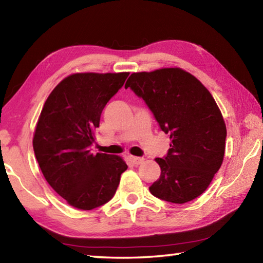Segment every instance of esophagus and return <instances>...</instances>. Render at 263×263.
I'll list each match as a JSON object with an SVG mask.
<instances>
[{
    "mask_svg": "<svg viewBox=\"0 0 263 263\" xmlns=\"http://www.w3.org/2000/svg\"><path fill=\"white\" fill-rule=\"evenodd\" d=\"M128 160L135 164V166H138V164H140L142 161H144V158H139V157H132V155H130L128 157Z\"/></svg>",
    "mask_w": 263,
    "mask_h": 263,
    "instance_id": "esophagus-1",
    "label": "esophagus"
}]
</instances>
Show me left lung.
Listing matches in <instances>:
<instances>
[{
  "mask_svg": "<svg viewBox=\"0 0 263 263\" xmlns=\"http://www.w3.org/2000/svg\"><path fill=\"white\" fill-rule=\"evenodd\" d=\"M125 88L144 100L171 135L167 155L155 159L161 175L151 194L175 204L193 201L211 183L225 153L226 126L210 91L181 68L133 73Z\"/></svg>",
  "mask_w": 263,
  "mask_h": 263,
  "instance_id": "1",
  "label": "left lung"
}]
</instances>
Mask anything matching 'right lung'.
Here are the masks:
<instances>
[{
    "label": "right lung",
    "instance_id": "add662e5",
    "mask_svg": "<svg viewBox=\"0 0 263 263\" xmlns=\"http://www.w3.org/2000/svg\"><path fill=\"white\" fill-rule=\"evenodd\" d=\"M130 73H78L53 89L33 137L35 159L46 181L80 210H92L114 197L127 169L117 155L91 152L94 131L111 97Z\"/></svg>",
    "mask_w": 263,
    "mask_h": 263
}]
</instances>
